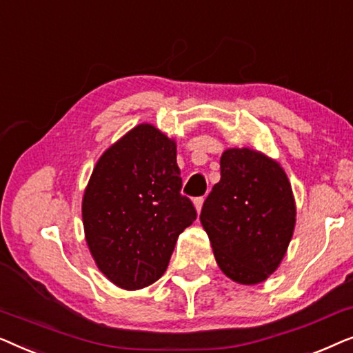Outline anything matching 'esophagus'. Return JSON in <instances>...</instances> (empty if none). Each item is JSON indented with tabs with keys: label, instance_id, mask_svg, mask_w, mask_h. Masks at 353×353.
<instances>
[{
	"label": "esophagus",
	"instance_id": "obj_1",
	"mask_svg": "<svg viewBox=\"0 0 353 353\" xmlns=\"http://www.w3.org/2000/svg\"><path fill=\"white\" fill-rule=\"evenodd\" d=\"M202 204H204V197H196V199H194V207H196L197 212H201Z\"/></svg>",
	"mask_w": 353,
	"mask_h": 353
}]
</instances>
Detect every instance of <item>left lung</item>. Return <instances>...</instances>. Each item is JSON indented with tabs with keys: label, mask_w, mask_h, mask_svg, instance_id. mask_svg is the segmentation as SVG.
I'll return each mask as SVG.
<instances>
[{
	"label": "left lung",
	"mask_w": 353,
	"mask_h": 353,
	"mask_svg": "<svg viewBox=\"0 0 353 353\" xmlns=\"http://www.w3.org/2000/svg\"><path fill=\"white\" fill-rule=\"evenodd\" d=\"M220 181L202 205L221 272L239 284H259L276 272L296 226V201L286 172L250 148H230L220 157Z\"/></svg>",
	"instance_id": "1"
}]
</instances>
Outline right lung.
I'll return each instance as SVG.
<instances>
[{
	"label": "right lung",
	"mask_w": 353,
	"mask_h": 353,
	"mask_svg": "<svg viewBox=\"0 0 353 353\" xmlns=\"http://www.w3.org/2000/svg\"><path fill=\"white\" fill-rule=\"evenodd\" d=\"M176 143L139 123L98 159L81 201L85 239L99 272L134 291L165 273L176 239L196 220L181 196Z\"/></svg>",
	"instance_id": "right-lung-1"
}]
</instances>
